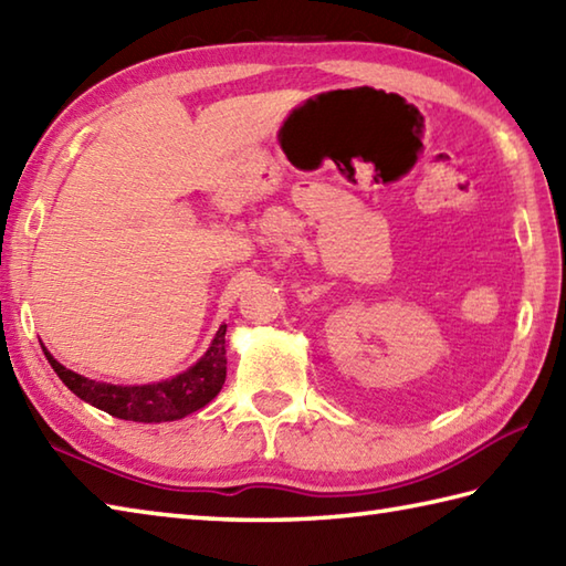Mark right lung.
I'll list each match as a JSON object with an SVG mask.
<instances>
[{"instance_id": "add662e5", "label": "right lung", "mask_w": 566, "mask_h": 566, "mask_svg": "<svg viewBox=\"0 0 566 566\" xmlns=\"http://www.w3.org/2000/svg\"><path fill=\"white\" fill-rule=\"evenodd\" d=\"M226 328V324L218 328L216 338L210 340V348L196 365L169 380L151 385H109L83 378V375L69 370L55 360L46 346L41 348L46 353V360L55 375L83 402L103 409V412L117 419H127V422H174V419H181L206 407L223 387L228 370Z\"/></svg>"}]
</instances>
